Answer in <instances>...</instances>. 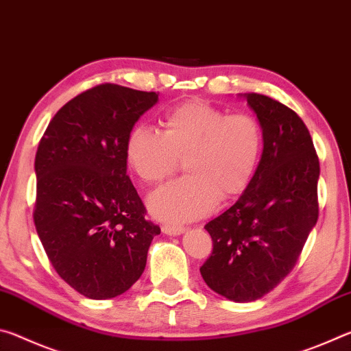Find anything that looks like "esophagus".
<instances>
[{
	"instance_id": "34e87169",
	"label": "esophagus",
	"mask_w": 351,
	"mask_h": 351,
	"mask_svg": "<svg viewBox=\"0 0 351 351\" xmlns=\"http://www.w3.org/2000/svg\"><path fill=\"white\" fill-rule=\"evenodd\" d=\"M162 232L165 235H171V237H178L186 232V229L181 228V226H169V224H164L162 226Z\"/></svg>"
}]
</instances>
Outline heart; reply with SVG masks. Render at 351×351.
<instances>
[{"label": "heart", "mask_w": 351, "mask_h": 351, "mask_svg": "<svg viewBox=\"0 0 351 351\" xmlns=\"http://www.w3.org/2000/svg\"><path fill=\"white\" fill-rule=\"evenodd\" d=\"M162 127V134L136 127L125 144L128 165L148 184L173 175L182 161L186 176L148 197L154 218L193 221L215 209L219 198L245 192L263 150V133L252 116H228L203 100H190L169 111Z\"/></svg>", "instance_id": "b5f03b06"}]
</instances>
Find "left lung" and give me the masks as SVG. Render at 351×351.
I'll use <instances>...</instances> for the list:
<instances>
[{"mask_svg":"<svg viewBox=\"0 0 351 351\" xmlns=\"http://www.w3.org/2000/svg\"><path fill=\"white\" fill-rule=\"evenodd\" d=\"M263 133V153L239 201L204 229L213 249L201 266L217 294L245 304L274 289L317 223L319 159L310 132L288 106L268 96L243 94Z\"/></svg>","mask_w":351,"mask_h":351,"instance_id":"1","label":"left lung"}]
</instances>
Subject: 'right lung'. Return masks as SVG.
Wrapping results in <instances>:
<instances>
[{"label": "right lung", "mask_w": 351, "mask_h": 351, "mask_svg": "<svg viewBox=\"0 0 351 351\" xmlns=\"http://www.w3.org/2000/svg\"><path fill=\"white\" fill-rule=\"evenodd\" d=\"M156 93L94 86L62 106L35 156L34 223L47 258L88 299L121 295L142 276L159 226L127 175L125 144Z\"/></svg>", "instance_id": "obj_1"}]
</instances>
